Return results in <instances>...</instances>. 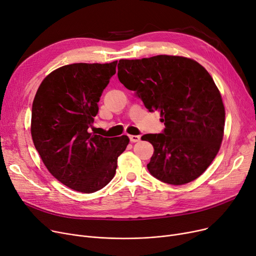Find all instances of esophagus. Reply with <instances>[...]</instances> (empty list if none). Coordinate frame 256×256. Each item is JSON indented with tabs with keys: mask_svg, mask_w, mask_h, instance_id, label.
I'll return each mask as SVG.
<instances>
[{
	"mask_svg": "<svg viewBox=\"0 0 256 256\" xmlns=\"http://www.w3.org/2000/svg\"><path fill=\"white\" fill-rule=\"evenodd\" d=\"M140 139H141V137H140V136H138V135H130V142H132V143L139 142V141H140Z\"/></svg>",
	"mask_w": 256,
	"mask_h": 256,
	"instance_id": "esophagus-1",
	"label": "esophagus"
}]
</instances>
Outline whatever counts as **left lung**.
Listing matches in <instances>:
<instances>
[{"instance_id": "left-lung-1", "label": "left lung", "mask_w": 256, "mask_h": 256, "mask_svg": "<svg viewBox=\"0 0 256 256\" xmlns=\"http://www.w3.org/2000/svg\"><path fill=\"white\" fill-rule=\"evenodd\" d=\"M117 76L165 124L163 134L141 137L154 148L152 176L174 186L199 178L220 150L225 124L221 93L208 70L190 58L158 55L119 60Z\"/></svg>"}]
</instances>
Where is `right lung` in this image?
<instances>
[{"instance_id": "obj_1", "label": "right lung", "mask_w": 256, "mask_h": 256, "mask_svg": "<svg viewBox=\"0 0 256 256\" xmlns=\"http://www.w3.org/2000/svg\"><path fill=\"white\" fill-rule=\"evenodd\" d=\"M111 63H74L48 74L32 104L31 135L52 176L70 189L96 192L115 176L128 136L106 138L90 132L100 98L116 72Z\"/></svg>"}]
</instances>
